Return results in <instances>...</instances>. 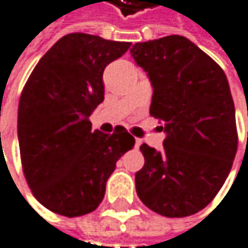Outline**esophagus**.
<instances>
[{
    "mask_svg": "<svg viewBox=\"0 0 248 248\" xmlns=\"http://www.w3.org/2000/svg\"><path fill=\"white\" fill-rule=\"evenodd\" d=\"M141 144H142V140H140V138H137V140H135V147L138 148V147H140Z\"/></svg>",
    "mask_w": 248,
    "mask_h": 248,
    "instance_id": "obj_1",
    "label": "esophagus"
}]
</instances>
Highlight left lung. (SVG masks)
Returning <instances> with one entry per match:
<instances>
[{
	"label": "left lung",
	"instance_id": "1",
	"mask_svg": "<svg viewBox=\"0 0 248 248\" xmlns=\"http://www.w3.org/2000/svg\"><path fill=\"white\" fill-rule=\"evenodd\" d=\"M153 85L150 114L168 134L163 148L140 147V200L166 217L203 210L219 192L238 147L235 107L220 66L185 36L170 35L131 48Z\"/></svg>",
	"mask_w": 248,
	"mask_h": 248
}]
</instances>
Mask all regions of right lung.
<instances>
[{
	"label": "right lung",
	"mask_w": 248,
	"mask_h": 248,
	"mask_svg": "<svg viewBox=\"0 0 248 248\" xmlns=\"http://www.w3.org/2000/svg\"><path fill=\"white\" fill-rule=\"evenodd\" d=\"M131 42L69 33L32 70L19 103L17 134L22 168L35 199L48 210L76 217L104 199L116 162L135 145L117 126L91 131V113L104 100L103 72Z\"/></svg>",
	"instance_id": "add662e5"
}]
</instances>
